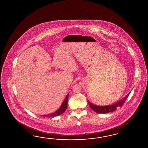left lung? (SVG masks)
Returning <instances> with one entry per match:
<instances>
[{"instance_id":"obj_1","label":"left lung","mask_w":148,"mask_h":148,"mask_svg":"<svg viewBox=\"0 0 148 148\" xmlns=\"http://www.w3.org/2000/svg\"><path fill=\"white\" fill-rule=\"evenodd\" d=\"M130 94H128L126 97L124 98L121 101H119L118 103L111 105H107V106H97L93 104L88 101L89 105L90 108L94 110L95 112H97L98 113H107L109 112H113L115 111L116 109L119 108H120L123 106V104L125 103V101L128 98V96H129Z\"/></svg>"}]
</instances>
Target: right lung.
<instances>
[{
    "label": "right lung",
    "instance_id": "add662e5",
    "mask_svg": "<svg viewBox=\"0 0 148 148\" xmlns=\"http://www.w3.org/2000/svg\"><path fill=\"white\" fill-rule=\"evenodd\" d=\"M68 98H69V94L65 98V100L63 101L60 108H59V109H58L57 111H56L53 113H51L50 114H47V115H44V116L45 117H53V116H56L61 115L62 113H63L64 112H65L66 108H67Z\"/></svg>",
    "mask_w": 148,
    "mask_h": 148
}]
</instances>
